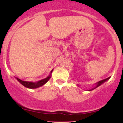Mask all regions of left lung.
I'll return each instance as SVG.
<instances>
[{"mask_svg":"<svg viewBox=\"0 0 123 123\" xmlns=\"http://www.w3.org/2000/svg\"><path fill=\"white\" fill-rule=\"evenodd\" d=\"M110 78H111V77H109L108 78L106 79H104V80H101V81H98V82H97V83H95V87H94V88H92V89H91V90H88V91H92V90H94V89H95L96 88H97V87H98L99 86L102 85V84H103V83H104L105 82V81H106L107 80H108ZM77 86H79L77 85Z\"/></svg>","mask_w":123,"mask_h":123,"instance_id":"8db88e82","label":"left lung"}]
</instances>
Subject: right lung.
Masks as SVG:
<instances>
[{
  "label": "right lung",
  "mask_w": 123,
  "mask_h": 123,
  "mask_svg": "<svg viewBox=\"0 0 123 123\" xmlns=\"http://www.w3.org/2000/svg\"><path fill=\"white\" fill-rule=\"evenodd\" d=\"M53 69H52L50 73V74H49V76H47L46 78L39 80V81H36V82L23 81V80H21V79H19L17 78V77H15V79H16L18 81H19L21 84H22V85H23L24 87H26V88H31V89H35V88H39V87H40L41 86H43L44 84H46V83H47L49 80V79L51 78V73L53 72Z\"/></svg>",
  "instance_id": "obj_1"
}]
</instances>
